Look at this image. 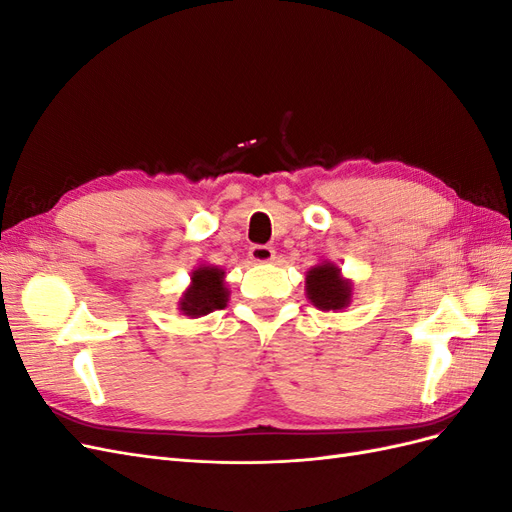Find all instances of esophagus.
<instances>
[{"label": "esophagus", "mask_w": 512, "mask_h": 512, "mask_svg": "<svg viewBox=\"0 0 512 512\" xmlns=\"http://www.w3.org/2000/svg\"><path fill=\"white\" fill-rule=\"evenodd\" d=\"M250 258L252 262H258V265H265V262H271L275 258V250L269 245H254L250 247Z\"/></svg>", "instance_id": "34e87169"}]
</instances>
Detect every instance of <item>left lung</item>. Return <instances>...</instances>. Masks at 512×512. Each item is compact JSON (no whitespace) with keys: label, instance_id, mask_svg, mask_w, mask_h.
<instances>
[{"label":"left lung","instance_id":"8db88e82","mask_svg":"<svg viewBox=\"0 0 512 512\" xmlns=\"http://www.w3.org/2000/svg\"><path fill=\"white\" fill-rule=\"evenodd\" d=\"M307 299L322 312L344 309L352 301V282L342 275V269L333 262H322L307 271L305 275Z\"/></svg>","mask_w":512,"mask_h":512}]
</instances>
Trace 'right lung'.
<instances>
[{"instance_id": "right-lung-1", "label": "right lung", "mask_w": 512, "mask_h": 512, "mask_svg": "<svg viewBox=\"0 0 512 512\" xmlns=\"http://www.w3.org/2000/svg\"><path fill=\"white\" fill-rule=\"evenodd\" d=\"M228 303V288L224 286V269L198 267L192 273L190 288L181 294L179 309L190 318H200Z\"/></svg>"}]
</instances>
